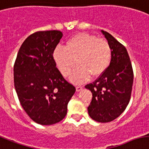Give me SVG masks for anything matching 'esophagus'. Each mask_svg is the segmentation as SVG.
I'll return each instance as SVG.
<instances>
[{
    "instance_id": "obj_1",
    "label": "esophagus",
    "mask_w": 149,
    "mask_h": 149,
    "mask_svg": "<svg viewBox=\"0 0 149 149\" xmlns=\"http://www.w3.org/2000/svg\"><path fill=\"white\" fill-rule=\"evenodd\" d=\"M76 89H77V92L81 91V90L83 89V86H77L76 87Z\"/></svg>"
}]
</instances>
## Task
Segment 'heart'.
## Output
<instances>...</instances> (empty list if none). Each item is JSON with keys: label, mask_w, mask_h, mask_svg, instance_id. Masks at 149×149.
I'll return each mask as SVG.
<instances>
[{"label": "heart", "mask_w": 149, "mask_h": 149, "mask_svg": "<svg viewBox=\"0 0 149 149\" xmlns=\"http://www.w3.org/2000/svg\"><path fill=\"white\" fill-rule=\"evenodd\" d=\"M54 59L63 76L67 77L76 66L70 79L82 83L100 77L109 66L112 49L108 41L95 35L79 33L66 41V47H57L54 51Z\"/></svg>", "instance_id": "heart-1"}]
</instances>
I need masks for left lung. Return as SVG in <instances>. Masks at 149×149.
Segmentation results:
<instances>
[{
	"label": "left lung",
	"mask_w": 149,
	"mask_h": 149,
	"mask_svg": "<svg viewBox=\"0 0 149 149\" xmlns=\"http://www.w3.org/2000/svg\"><path fill=\"white\" fill-rule=\"evenodd\" d=\"M101 32L111 47V62L95 82L85 87L93 93L88 107L89 116L99 123H109L119 116L129 104L133 70L125 47L108 32Z\"/></svg>",
	"instance_id": "1"
}]
</instances>
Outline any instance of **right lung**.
<instances>
[{
  "instance_id": "obj_1",
  "label": "right lung",
  "mask_w": 149,
  "mask_h": 149,
  "mask_svg": "<svg viewBox=\"0 0 149 149\" xmlns=\"http://www.w3.org/2000/svg\"><path fill=\"white\" fill-rule=\"evenodd\" d=\"M63 33L39 31L22 43L14 66L16 93L24 111L43 125L59 123L76 88L63 77L56 66L54 51Z\"/></svg>"
}]
</instances>
